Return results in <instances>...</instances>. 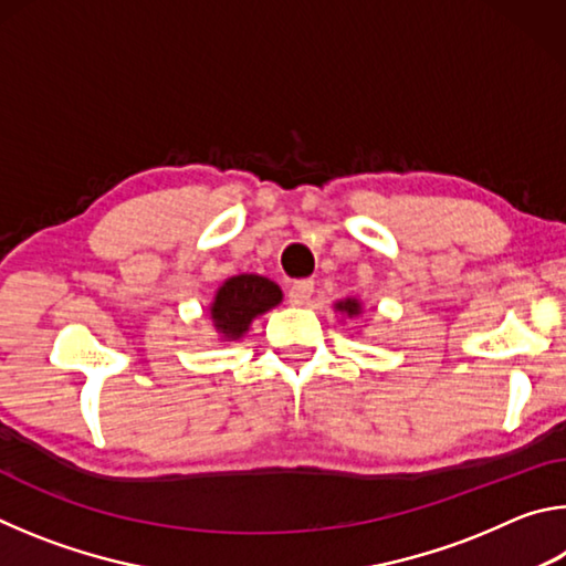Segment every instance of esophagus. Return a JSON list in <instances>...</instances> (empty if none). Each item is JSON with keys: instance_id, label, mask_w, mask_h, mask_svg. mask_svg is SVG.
Masks as SVG:
<instances>
[{"instance_id": "obj_1", "label": "esophagus", "mask_w": 566, "mask_h": 566, "mask_svg": "<svg viewBox=\"0 0 566 566\" xmlns=\"http://www.w3.org/2000/svg\"><path fill=\"white\" fill-rule=\"evenodd\" d=\"M312 294H314V282H310V280L294 282V284L290 286V292H286V296H290V302H292L294 306H304L306 302L312 300Z\"/></svg>"}]
</instances>
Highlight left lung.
Instances as JSON below:
<instances>
[{
    "instance_id": "left-lung-1",
    "label": "left lung",
    "mask_w": 566,
    "mask_h": 566,
    "mask_svg": "<svg viewBox=\"0 0 566 566\" xmlns=\"http://www.w3.org/2000/svg\"><path fill=\"white\" fill-rule=\"evenodd\" d=\"M334 312H339L344 319H357V317H361L364 306L357 296H344V300L334 302Z\"/></svg>"
}]
</instances>
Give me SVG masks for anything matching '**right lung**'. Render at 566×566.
Returning <instances> with one entry per match:
<instances>
[{
    "instance_id": "obj_1",
    "label": "right lung",
    "mask_w": 566,
    "mask_h": 566,
    "mask_svg": "<svg viewBox=\"0 0 566 566\" xmlns=\"http://www.w3.org/2000/svg\"><path fill=\"white\" fill-rule=\"evenodd\" d=\"M284 294L280 284L266 280L262 274H234L219 284L214 300L209 302V322L219 342H239L252 327L256 317H262L274 306H280Z\"/></svg>"
}]
</instances>
